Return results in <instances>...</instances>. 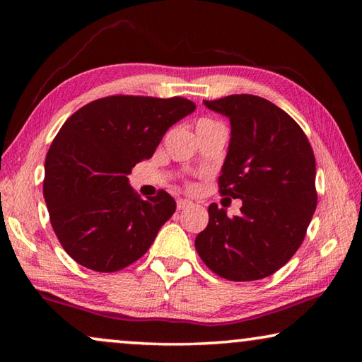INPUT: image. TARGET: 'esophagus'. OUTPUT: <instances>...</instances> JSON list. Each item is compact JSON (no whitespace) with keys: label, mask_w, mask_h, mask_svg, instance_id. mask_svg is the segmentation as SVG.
<instances>
[{"label":"esophagus","mask_w":362,"mask_h":362,"mask_svg":"<svg viewBox=\"0 0 362 362\" xmlns=\"http://www.w3.org/2000/svg\"><path fill=\"white\" fill-rule=\"evenodd\" d=\"M189 206H193V203L189 199H179V201H177V209H179V211L187 209V207H189Z\"/></svg>","instance_id":"esophagus-1"}]
</instances>
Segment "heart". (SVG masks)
<instances>
[{"label":"heart","mask_w":362,"mask_h":362,"mask_svg":"<svg viewBox=\"0 0 362 362\" xmlns=\"http://www.w3.org/2000/svg\"><path fill=\"white\" fill-rule=\"evenodd\" d=\"M220 122L217 121H212V119H201L198 122V126H196V129H199V127H207V126H217Z\"/></svg>","instance_id":"obj_1"}]
</instances>
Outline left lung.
<instances>
[{
    "label": "left lung",
    "mask_w": 362,
    "mask_h": 362,
    "mask_svg": "<svg viewBox=\"0 0 362 362\" xmlns=\"http://www.w3.org/2000/svg\"><path fill=\"white\" fill-rule=\"evenodd\" d=\"M204 105L226 116L231 137L220 194L243 201L241 214L209 206V223L194 247L214 273L228 281L267 278L297 252L317 194L311 145L284 110L262 97L235 94Z\"/></svg>",
    "instance_id": "left-lung-1"
}]
</instances>
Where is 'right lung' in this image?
I'll return each instance as SVG.
<instances>
[{
	"label": "right lung",
	"mask_w": 362,
	"mask_h": 362,
	"mask_svg": "<svg viewBox=\"0 0 362 362\" xmlns=\"http://www.w3.org/2000/svg\"><path fill=\"white\" fill-rule=\"evenodd\" d=\"M194 108L183 97L110 95L64 122L47 151L42 193L60 244L79 265L118 272L150 249L175 201L164 189L142 199L127 175Z\"/></svg>",
	"instance_id": "obj_1"
}]
</instances>
